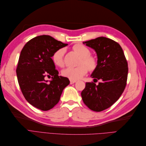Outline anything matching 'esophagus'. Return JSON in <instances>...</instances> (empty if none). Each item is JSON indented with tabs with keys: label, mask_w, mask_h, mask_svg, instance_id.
<instances>
[{
	"label": "esophagus",
	"mask_w": 146,
	"mask_h": 146,
	"mask_svg": "<svg viewBox=\"0 0 146 146\" xmlns=\"http://www.w3.org/2000/svg\"><path fill=\"white\" fill-rule=\"evenodd\" d=\"M77 81L76 80H70V84H73V83H76Z\"/></svg>",
	"instance_id": "34e87169"
}]
</instances>
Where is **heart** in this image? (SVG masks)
<instances>
[{
    "label": "heart",
    "instance_id": "obj_1",
    "mask_svg": "<svg viewBox=\"0 0 146 146\" xmlns=\"http://www.w3.org/2000/svg\"><path fill=\"white\" fill-rule=\"evenodd\" d=\"M73 50L81 56L79 61L80 66L76 68L69 67L64 69L61 74L64 77L70 80H76L82 78L88 71H94L98 66V60L94 56L91 55V50L82 44H76L72 47ZM65 48H60L57 49L52 55V60L55 65L59 67L64 66V56Z\"/></svg>",
    "mask_w": 146,
    "mask_h": 146
}]
</instances>
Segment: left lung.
Listing matches in <instances>:
<instances>
[{
	"instance_id": "left-lung-1",
	"label": "left lung",
	"mask_w": 146,
	"mask_h": 146,
	"mask_svg": "<svg viewBox=\"0 0 146 146\" xmlns=\"http://www.w3.org/2000/svg\"><path fill=\"white\" fill-rule=\"evenodd\" d=\"M95 50L98 55V66L91 77L96 85L86 82L82 98L87 107L99 112L108 108L119 99L124 91L128 76V63L121 46L113 39L99 37L83 42Z\"/></svg>"
}]
</instances>
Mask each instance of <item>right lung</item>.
<instances>
[{"label": "right lung", "mask_w": 146, "mask_h": 146, "mask_svg": "<svg viewBox=\"0 0 146 146\" xmlns=\"http://www.w3.org/2000/svg\"><path fill=\"white\" fill-rule=\"evenodd\" d=\"M68 44L48 35L30 39L21 52L16 74L21 90L28 102L42 111L52 109L58 103L64 88L70 82L58 76L52 59L54 53ZM47 77H52L47 82Z\"/></svg>", "instance_id": "add662e5"}]
</instances>
